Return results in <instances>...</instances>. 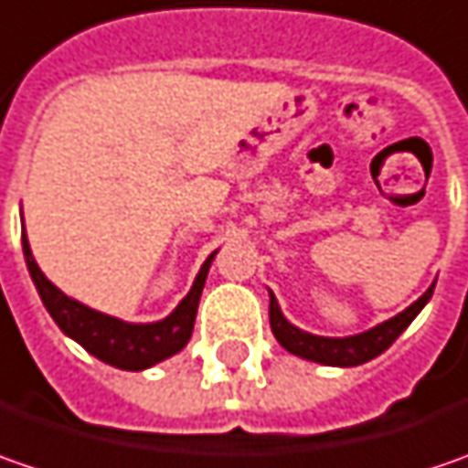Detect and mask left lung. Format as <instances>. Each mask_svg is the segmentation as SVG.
<instances>
[{"label":"left lung","instance_id":"left-lung-1","mask_svg":"<svg viewBox=\"0 0 468 468\" xmlns=\"http://www.w3.org/2000/svg\"><path fill=\"white\" fill-rule=\"evenodd\" d=\"M432 291H435V282L427 288V293L421 295L419 301H414L409 309H403L400 314L377 324L367 333H358V335L351 337H322L295 327L282 316L277 298L270 293V324H272L277 343L293 356H301L306 361H316V364H327V367H358V364L379 356L382 351H388L396 343V337L427 306V301L432 298Z\"/></svg>","mask_w":468,"mask_h":468}]
</instances>
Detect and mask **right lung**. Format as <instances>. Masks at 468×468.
<instances>
[{
    "label": "right lung",
    "mask_w": 468,
    "mask_h": 468,
    "mask_svg": "<svg viewBox=\"0 0 468 468\" xmlns=\"http://www.w3.org/2000/svg\"><path fill=\"white\" fill-rule=\"evenodd\" d=\"M23 254H26L33 285L41 295L51 319L57 322V327L68 337H72L75 343H80L99 361L117 367V369H125V372H141V369H149L154 364L183 351L186 343L191 340L198 298H201L217 251L209 254V259L201 264L191 291L175 306L173 314L159 319V322H146V324L122 322L117 316L101 314V312L89 309L86 303L62 293L51 280H47V274L38 270L31 254L26 228H23Z\"/></svg>",
    "instance_id": "add662e5"
}]
</instances>
